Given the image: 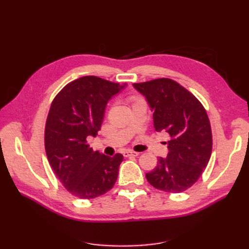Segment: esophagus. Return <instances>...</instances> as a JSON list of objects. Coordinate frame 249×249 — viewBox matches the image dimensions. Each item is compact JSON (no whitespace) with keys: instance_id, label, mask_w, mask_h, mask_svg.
<instances>
[{"instance_id":"obj_1","label":"esophagus","mask_w":249,"mask_h":249,"mask_svg":"<svg viewBox=\"0 0 249 249\" xmlns=\"http://www.w3.org/2000/svg\"><path fill=\"white\" fill-rule=\"evenodd\" d=\"M123 155L125 157H129V156H138L139 153H136V152H131V151H126L123 153Z\"/></svg>"}]
</instances>
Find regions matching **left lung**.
Wrapping results in <instances>:
<instances>
[{
	"instance_id": "8db88e82",
	"label": "left lung",
	"mask_w": 249,
	"mask_h": 249,
	"mask_svg": "<svg viewBox=\"0 0 249 249\" xmlns=\"http://www.w3.org/2000/svg\"><path fill=\"white\" fill-rule=\"evenodd\" d=\"M133 87L143 95L157 131L170 137L167 157L146 173L149 183L162 192L178 194L198 181L212 153V130L203 106L171 79H156Z\"/></svg>"
}]
</instances>
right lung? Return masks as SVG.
Masks as SVG:
<instances>
[{
  "instance_id": "1",
  "label": "right lung",
  "mask_w": 249,
  "mask_h": 249,
  "mask_svg": "<svg viewBox=\"0 0 249 249\" xmlns=\"http://www.w3.org/2000/svg\"><path fill=\"white\" fill-rule=\"evenodd\" d=\"M125 87L82 77L68 83L51 104L45 129L47 157L57 178L76 197L96 198L116 182L123 155L94 152L88 139L97 135L108 102Z\"/></svg>"
}]
</instances>
